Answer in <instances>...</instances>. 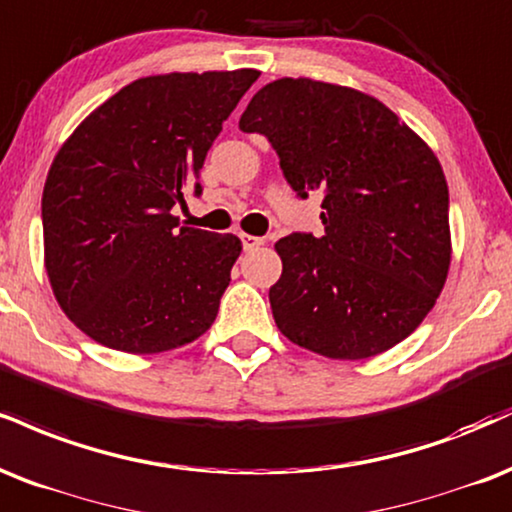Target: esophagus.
I'll use <instances>...</instances> for the list:
<instances>
[{"label": "esophagus", "mask_w": 512, "mask_h": 512, "mask_svg": "<svg viewBox=\"0 0 512 512\" xmlns=\"http://www.w3.org/2000/svg\"><path fill=\"white\" fill-rule=\"evenodd\" d=\"M240 240H243V250H255V248H260V245L264 243L262 238L248 236V233H243V236H240Z\"/></svg>", "instance_id": "obj_1"}]
</instances>
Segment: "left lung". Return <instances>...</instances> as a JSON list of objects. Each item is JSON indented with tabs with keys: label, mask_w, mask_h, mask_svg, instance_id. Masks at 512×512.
Masks as SVG:
<instances>
[{
	"label": "left lung",
	"mask_w": 512,
	"mask_h": 512,
	"mask_svg": "<svg viewBox=\"0 0 512 512\" xmlns=\"http://www.w3.org/2000/svg\"><path fill=\"white\" fill-rule=\"evenodd\" d=\"M279 155L300 200L322 190L324 236L276 243L269 288L281 334L334 360H365L408 338L451 264L448 186L422 138L374 97L310 78L255 92L238 121Z\"/></svg>",
	"instance_id": "1"
}]
</instances>
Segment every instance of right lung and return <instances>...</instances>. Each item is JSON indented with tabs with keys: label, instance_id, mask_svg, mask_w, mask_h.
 <instances>
[{
	"label": "right lung",
	"instance_id": "add662e5",
	"mask_svg": "<svg viewBox=\"0 0 512 512\" xmlns=\"http://www.w3.org/2000/svg\"><path fill=\"white\" fill-rule=\"evenodd\" d=\"M260 71L133 80L54 157L42 193L45 267L61 310L92 341L162 353L202 336L240 255L233 233L171 214L202 195L200 169Z\"/></svg>",
	"mask_w": 512,
	"mask_h": 512
}]
</instances>
